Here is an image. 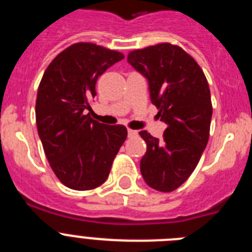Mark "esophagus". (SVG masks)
Masks as SVG:
<instances>
[{
  "label": "esophagus",
  "instance_id": "34e87169",
  "mask_svg": "<svg viewBox=\"0 0 252 252\" xmlns=\"http://www.w3.org/2000/svg\"><path fill=\"white\" fill-rule=\"evenodd\" d=\"M127 133H128V136H130V137H132V136H136V135H137V131H135V130H131V128H128Z\"/></svg>",
  "mask_w": 252,
  "mask_h": 252
}]
</instances>
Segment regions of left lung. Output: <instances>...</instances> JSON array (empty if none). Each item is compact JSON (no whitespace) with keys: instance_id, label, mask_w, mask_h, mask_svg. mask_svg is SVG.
<instances>
[{"instance_id":"left-lung-1","label":"left lung","mask_w":252,"mask_h":252,"mask_svg":"<svg viewBox=\"0 0 252 252\" xmlns=\"http://www.w3.org/2000/svg\"><path fill=\"white\" fill-rule=\"evenodd\" d=\"M127 62L149 82L150 98L166 124L162 140L140 131L146 153L144 180L159 192H173L190 177L209 139L212 102L207 78L178 45L157 44L128 53Z\"/></svg>"}]
</instances>
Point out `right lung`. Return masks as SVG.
Segmentation results:
<instances>
[{"label":"right lung","mask_w":252,"mask_h":252,"mask_svg":"<svg viewBox=\"0 0 252 252\" xmlns=\"http://www.w3.org/2000/svg\"><path fill=\"white\" fill-rule=\"evenodd\" d=\"M120 51L75 43L53 59L39 84L36 126L51 169L65 187L90 190L103 184L127 137L122 125L107 126L84 111L101 74L124 59Z\"/></svg>","instance_id":"obj_1"}]
</instances>
